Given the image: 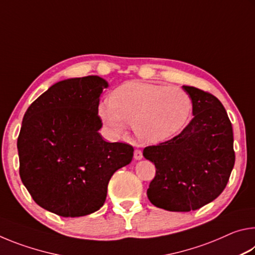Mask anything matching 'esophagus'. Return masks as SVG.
Segmentation results:
<instances>
[{
  "instance_id": "obj_1",
  "label": "esophagus",
  "mask_w": 255,
  "mask_h": 255,
  "mask_svg": "<svg viewBox=\"0 0 255 255\" xmlns=\"http://www.w3.org/2000/svg\"><path fill=\"white\" fill-rule=\"evenodd\" d=\"M133 157H135V159H141L143 158V152H141L140 149H135V152H133Z\"/></svg>"
}]
</instances>
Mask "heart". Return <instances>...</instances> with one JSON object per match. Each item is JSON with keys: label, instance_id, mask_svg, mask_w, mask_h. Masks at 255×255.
Wrapping results in <instances>:
<instances>
[{"label": "heart", "instance_id": "b5f03b06", "mask_svg": "<svg viewBox=\"0 0 255 255\" xmlns=\"http://www.w3.org/2000/svg\"><path fill=\"white\" fill-rule=\"evenodd\" d=\"M192 110L189 94L179 88L129 82L99 106V116L112 131L122 135L127 124L140 140L156 144L175 135Z\"/></svg>", "mask_w": 255, "mask_h": 255}]
</instances>
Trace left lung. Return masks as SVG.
Returning a JSON list of instances; mask_svg holds the SVG:
<instances>
[{
  "mask_svg": "<svg viewBox=\"0 0 255 255\" xmlns=\"http://www.w3.org/2000/svg\"><path fill=\"white\" fill-rule=\"evenodd\" d=\"M183 90L192 100V120L179 135L143 152L156 167L148 199L170 211L196 210L215 200L235 163L233 128L222 102L193 86Z\"/></svg>",
  "mask_w": 255,
  "mask_h": 255,
  "instance_id": "8db88e82",
  "label": "left lung"
}]
</instances>
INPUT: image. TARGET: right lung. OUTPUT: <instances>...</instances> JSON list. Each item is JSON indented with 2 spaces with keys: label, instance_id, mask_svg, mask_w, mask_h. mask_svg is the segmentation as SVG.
Here are the masks:
<instances>
[{
  "label": "right lung",
  "instance_id": "add662e5",
  "mask_svg": "<svg viewBox=\"0 0 255 255\" xmlns=\"http://www.w3.org/2000/svg\"><path fill=\"white\" fill-rule=\"evenodd\" d=\"M99 76L60 81L25 111L16 141L19 173L32 199L62 217L101 208L109 180L131 162L133 147L108 143L99 132Z\"/></svg>",
  "mask_w": 255,
  "mask_h": 255
}]
</instances>
